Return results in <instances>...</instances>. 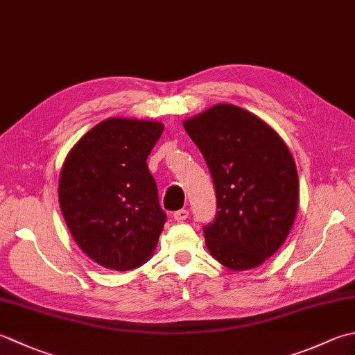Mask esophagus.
I'll return each instance as SVG.
<instances>
[{"mask_svg":"<svg viewBox=\"0 0 355 355\" xmlns=\"http://www.w3.org/2000/svg\"><path fill=\"white\" fill-rule=\"evenodd\" d=\"M187 217H189V212H187L186 209H180L177 212H173V220L175 221H184V220H187Z\"/></svg>","mask_w":355,"mask_h":355,"instance_id":"1","label":"esophagus"}]
</instances>
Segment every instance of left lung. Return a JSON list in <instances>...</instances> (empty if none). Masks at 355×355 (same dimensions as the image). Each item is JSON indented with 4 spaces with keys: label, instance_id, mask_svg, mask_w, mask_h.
Listing matches in <instances>:
<instances>
[{
    "label": "left lung",
    "instance_id": "8db88e82",
    "mask_svg": "<svg viewBox=\"0 0 355 355\" xmlns=\"http://www.w3.org/2000/svg\"><path fill=\"white\" fill-rule=\"evenodd\" d=\"M183 126L206 159L217 196V215L203 229L207 249L231 270L260 266L294 225L293 154L268 123L234 104H215Z\"/></svg>",
    "mask_w": 355,
    "mask_h": 355
}]
</instances>
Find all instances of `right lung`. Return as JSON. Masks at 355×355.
<instances>
[{
  "mask_svg": "<svg viewBox=\"0 0 355 355\" xmlns=\"http://www.w3.org/2000/svg\"><path fill=\"white\" fill-rule=\"evenodd\" d=\"M163 129L159 121L107 118L62 163V217L81 251L103 268L135 269L155 251L166 214L146 159Z\"/></svg>",
  "mask_w": 355,
  "mask_h": 355,
  "instance_id": "right-lung-1",
  "label": "right lung"
}]
</instances>
